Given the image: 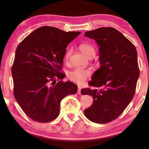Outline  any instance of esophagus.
I'll list each match as a JSON object with an SVG mask.
<instances>
[{
	"label": "esophagus",
	"mask_w": 149,
	"mask_h": 149,
	"mask_svg": "<svg viewBox=\"0 0 149 149\" xmlns=\"http://www.w3.org/2000/svg\"><path fill=\"white\" fill-rule=\"evenodd\" d=\"M81 87L78 86V90H77V94L81 95Z\"/></svg>",
	"instance_id": "obj_1"
}]
</instances>
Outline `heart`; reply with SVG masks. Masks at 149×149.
Wrapping results in <instances>:
<instances>
[{
  "instance_id": "obj_1",
  "label": "heart",
  "mask_w": 149,
  "mask_h": 149,
  "mask_svg": "<svg viewBox=\"0 0 149 149\" xmlns=\"http://www.w3.org/2000/svg\"><path fill=\"white\" fill-rule=\"evenodd\" d=\"M79 49L81 52L87 57L90 56H93L95 54V51L93 47L89 45V44L84 43L81 44L79 46ZM72 54V50H68L65 54V59L68 60ZM91 75V71L89 69H81V68H75L68 72V78L71 81L75 83L81 84L83 83L86 80L88 77H89Z\"/></svg>"
}]
</instances>
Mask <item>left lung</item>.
Returning <instances> with one entry per match:
<instances>
[{"instance_id": "left-lung-1", "label": "left lung", "mask_w": 149, "mask_h": 149, "mask_svg": "<svg viewBox=\"0 0 149 149\" xmlns=\"http://www.w3.org/2000/svg\"><path fill=\"white\" fill-rule=\"evenodd\" d=\"M84 35L95 40L99 46L100 67L89 82L90 86L97 89L81 90L82 95L93 98L92 105L84 113L91 122L108 123L118 118L133 99L140 75L137 51L113 27H100Z\"/></svg>"}]
</instances>
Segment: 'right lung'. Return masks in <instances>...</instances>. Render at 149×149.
<instances>
[{
  "label": "right lung",
  "instance_id": "right-lung-1",
  "mask_svg": "<svg viewBox=\"0 0 149 149\" xmlns=\"http://www.w3.org/2000/svg\"><path fill=\"white\" fill-rule=\"evenodd\" d=\"M80 34L43 26L17 47L11 69L14 96L34 121L45 123L56 119L61 100L76 93L77 85L70 81L63 83L65 75L59 71L66 47Z\"/></svg>",
  "mask_w": 149,
  "mask_h": 149
}]
</instances>
